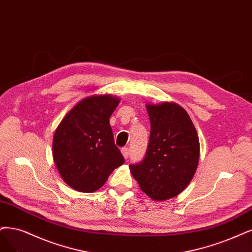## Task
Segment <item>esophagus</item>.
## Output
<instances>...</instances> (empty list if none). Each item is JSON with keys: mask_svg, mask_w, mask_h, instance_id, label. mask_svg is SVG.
Returning a JSON list of instances; mask_svg holds the SVG:
<instances>
[{"mask_svg": "<svg viewBox=\"0 0 252 252\" xmlns=\"http://www.w3.org/2000/svg\"><path fill=\"white\" fill-rule=\"evenodd\" d=\"M121 153H123L125 159H127V158L129 157V154H131V152H129V148H127V147L121 148Z\"/></svg>", "mask_w": 252, "mask_h": 252, "instance_id": "1", "label": "esophagus"}]
</instances>
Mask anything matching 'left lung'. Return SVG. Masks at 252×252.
Instances as JSON below:
<instances>
[{
    "label": "left lung",
    "mask_w": 252,
    "mask_h": 252,
    "mask_svg": "<svg viewBox=\"0 0 252 252\" xmlns=\"http://www.w3.org/2000/svg\"><path fill=\"white\" fill-rule=\"evenodd\" d=\"M151 136L143 160L131 164L141 190L154 200L180 194L191 182L199 159V140L188 113L172 102L147 105Z\"/></svg>",
    "instance_id": "left-lung-1"
}]
</instances>
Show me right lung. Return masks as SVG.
<instances>
[{
  "mask_svg": "<svg viewBox=\"0 0 252 252\" xmlns=\"http://www.w3.org/2000/svg\"><path fill=\"white\" fill-rule=\"evenodd\" d=\"M119 99L110 95L82 99L65 116L54 135L53 155L62 179L72 189L94 192L125 158L114 143L110 116Z\"/></svg>",
  "mask_w": 252,
  "mask_h": 252,
  "instance_id": "obj_1",
  "label": "right lung"
}]
</instances>
